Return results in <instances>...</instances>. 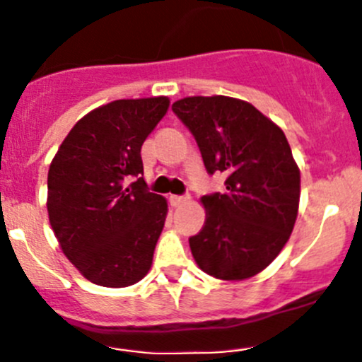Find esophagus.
I'll return each mask as SVG.
<instances>
[{"mask_svg": "<svg viewBox=\"0 0 362 362\" xmlns=\"http://www.w3.org/2000/svg\"><path fill=\"white\" fill-rule=\"evenodd\" d=\"M170 202L173 206H182V204L191 202V196H171Z\"/></svg>", "mask_w": 362, "mask_h": 362, "instance_id": "esophagus-1", "label": "esophagus"}]
</instances>
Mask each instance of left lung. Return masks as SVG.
I'll use <instances>...</instances> for the list:
<instances>
[{"mask_svg": "<svg viewBox=\"0 0 362 362\" xmlns=\"http://www.w3.org/2000/svg\"><path fill=\"white\" fill-rule=\"evenodd\" d=\"M171 110L196 138L210 175L226 191L203 196L206 218L189 238L199 268L221 280L257 275L280 254L299 206V168L284 131L250 103L191 96Z\"/></svg>", "mask_w": 362, "mask_h": 362, "instance_id": "8db88e82", "label": "left lung"}]
</instances>
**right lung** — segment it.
<instances>
[{
    "label": "right lung",
    "instance_id": "right-lung-1",
    "mask_svg": "<svg viewBox=\"0 0 362 362\" xmlns=\"http://www.w3.org/2000/svg\"><path fill=\"white\" fill-rule=\"evenodd\" d=\"M168 107L166 96L103 105L71 127L50 163V226L64 255L96 286H133L152 266L168 203L147 191L140 152Z\"/></svg>",
    "mask_w": 362,
    "mask_h": 362
}]
</instances>
